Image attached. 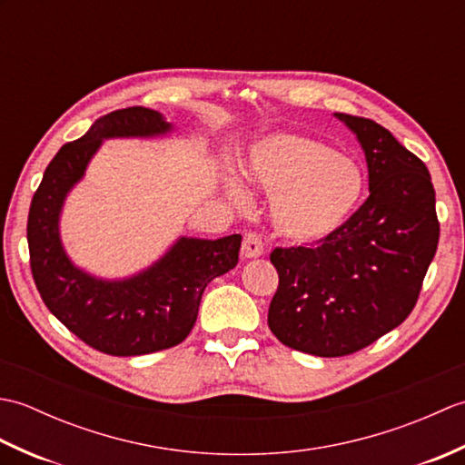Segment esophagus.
Instances as JSON below:
<instances>
[{"label":"esophagus","mask_w":465,"mask_h":465,"mask_svg":"<svg viewBox=\"0 0 465 465\" xmlns=\"http://www.w3.org/2000/svg\"><path fill=\"white\" fill-rule=\"evenodd\" d=\"M242 255L245 260H255L260 258V255H263V242L258 233H245Z\"/></svg>","instance_id":"1"}]
</instances>
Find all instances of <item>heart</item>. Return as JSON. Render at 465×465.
Segmentation results:
<instances>
[{
	"instance_id": "heart-1",
	"label": "heart",
	"mask_w": 465,
	"mask_h": 465,
	"mask_svg": "<svg viewBox=\"0 0 465 465\" xmlns=\"http://www.w3.org/2000/svg\"><path fill=\"white\" fill-rule=\"evenodd\" d=\"M243 173L272 197L273 230L300 245L338 235L360 210L365 193L363 167L351 155L300 134H272L250 145ZM223 190L235 203L245 202L235 177H225Z\"/></svg>"
}]
</instances>
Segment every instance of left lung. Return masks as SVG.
Masks as SVG:
<instances>
[{
  "instance_id": "obj_1",
  "label": "left lung",
  "mask_w": 465,
  "mask_h": 465,
  "mask_svg": "<svg viewBox=\"0 0 465 465\" xmlns=\"http://www.w3.org/2000/svg\"><path fill=\"white\" fill-rule=\"evenodd\" d=\"M361 145L370 197L331 240L273 250L280 285L268 325L320 358L358 351L408 318L436 255L440 223L426 163L385 127L333 114Z\"/></svg>"
}]
</instances>
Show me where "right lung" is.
Returning a JSON list of instances; mask_svg holds the SVG:
<instances>
[{
  "label": "right lung",
  "mask_w": 465,
  "mask_h": 465,
  "mask_svg": "<svg viewBox=\"0 0 465 465\" xmlns=\"http://www.w3.org/2000/svg\"><path fill=\"white\" fill-rule=\"evenodd\" d=\"M173 132L163 114L142 105L100 117L55 153L29 207V262L39 295L69 331L104 353L143 355L182 343L197 320L205 285L238 265L240 233L220 240L180 235L153 263L125 278L87 272L64 248L59 222L65 200L104 142Z\"/></svg>",
  "instance_id": "add662e5"
}]
</instances>
